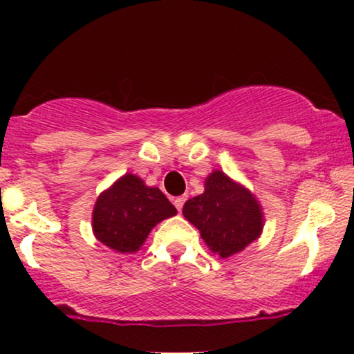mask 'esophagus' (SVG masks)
<instances>
[{"label":"esophagus","mask_w":354,"mask_h":354,"mask_svg":"<svg viewBox=\"0 0 354 354\" xmlns=\"http://www.w3.org/2000/svg\"><path fill=\"white\" fill-rule=\"evenodd\" d=\"M185 201H186V196H178V198H174V206H176L178 211H181L183 205H185Z\"/></svg>","instance_id":"34e87169"}]
</instances>
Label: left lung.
<instances>
[{"instance_id":"obj_1","label":"left lung","mask_w":354,"mask_h":354,"mask_svg":"<svg viewBox=\"0 0 354 354\" xmlns=\"http://www.w3.org/2000/svg\"><path fill=\"white\" fill-rule=\"evenodd\" d=\"M183 216L221 258L245 250L261 236L265 226V214L254 194L221 169L208 174L205 193L185 203Z\"/></svg>"}]
</instances>
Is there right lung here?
<instances>
[{
	"mask_svg": "<svg viewBox=\"0 0 354 354\" xmlns=\"http://www.w3.org/2000/svg\"><path fill=\"white\" fill-rule=\"evenodd\" d=\"M178 211L160 188L126 173L100 194L93 208V233L116 253H136L163 219Z\"/></svg>",
	"mask_w": 354,
	"mask_h": 354,
	"instance_id": "1",
	"label": "right lung"
}]
</instances>
